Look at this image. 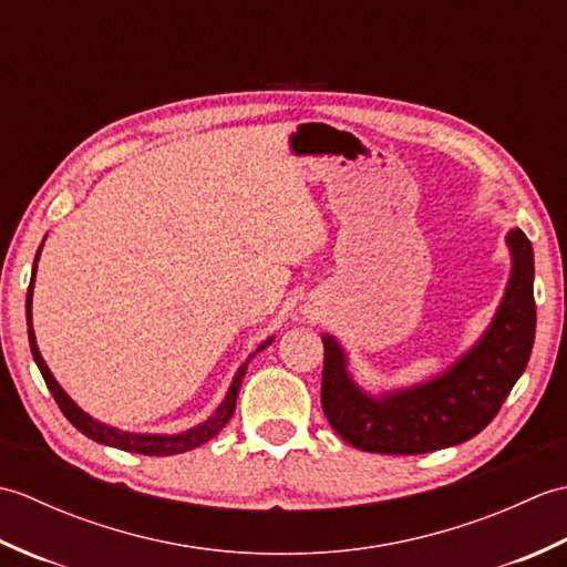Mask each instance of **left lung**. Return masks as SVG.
Masks as SVG:
<instances>
[{
    "label": "left lung",
    "mask_w": 567,
    "mask_h": 567,
    "mask_svg": "<svg viewBox=\"0 0 567 567\" xmlns=\"http://www.w3.org/2000/svg\"><path fill=\"white\" fill-rule=\"evenodd\" d=\"M507 246L512 275L495 319L439 378L372 396L353 382L339 341L321 336V406L346 443L368 453H431L470 441L497 416L526 370L536 336L532 240L512 228Z\"/></svg>",
    "instance_id": "left-lung-1"
}]
</instances>
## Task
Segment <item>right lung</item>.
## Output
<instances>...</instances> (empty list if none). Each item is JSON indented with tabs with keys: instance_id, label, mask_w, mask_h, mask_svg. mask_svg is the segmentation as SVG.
<instances>
[{
	"instance_id": "right-lung-1",
	"label": "right lung",
	"mask_w": 567,
	"mask_h": 567,
	"mask_svg": "<svg viewBox=\"0 0 567 567\" xmlns=\"http://www.w3.org/2000/svg\"><path fill=\"white\" fill-rule=\"evenodd\" d=\"M41 248H43V246H41ZM41 248H39V252H35L33 272H31V282H29V295H27L29 343H31V353H33L35 365H39L41 375H43V380H45V384H48V390H51V394L55 396L60 412L65 414V419L70 421V424L75 426L78 431H82L84 436L92 439V441L104 443V445H114V449H122V451H128V453H143V455H175V453H185V451L197 449V445H202V443H207L209 439H214L216 433H219V431L228 424V419L234 416L236 396H238V390H240V382H244V378H246V370H248L250 358H256V353H260L265 346H270L272 339H268L262 346H258L256 353H250V358L246 360V363L238 368L236 378H234V382H231V388H228V392H226V396H224V402L219 404V409H216V412H214L207 421H202V424H197L195 429H187V431H183V433H173V436H163V433H128V431H118V429H114V426H106V424H102V421L92 419L90 414H84L82 409L70 400V396L65 394V390L60 388L58 380L53 378V372L48 370L45 360L41 358L39 346H35V336H33V327H31V297H33L35 262H39Z\"/></svg>"
}]
</instances>
